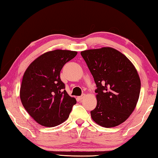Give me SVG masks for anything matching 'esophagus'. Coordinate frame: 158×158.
Instances as JSON below:
<instances>
[{
    "label": "esophagus",
    "mask_w": 158,
    "mask_h": 158,
    "mask_svg": "<svg viewBox=\"0 0 158 158\" xmlns=\"http://www.w3.org/2000/svg\"><path fill=\"white\" fill-rule=\"evenodd\" d=\"M85 94H82V96H80V97H79V99L80 100H82V99H84V98H85Z\"/></svg>",
    "instance_id": "obj_1"
}]
</instances>
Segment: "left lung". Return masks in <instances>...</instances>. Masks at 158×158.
Here are the masks:
<instances>
[{
  "instance_id": "obj_1",
  "label": "left lung",
  "mask_w": 158,
  "mask_h": 158,
  "mask_svg": "<svg viewBox=\"0 0 158 158\" xmlns=\"http://www.w3.org/2000/svg\"><path fill=\"white\" fill-rule=\"evenodd\" d=\"M80 53L97 87L92 119L103 127L118 126L132 114L138 101L141 82L138 71L125 56L111 47Z\"/></svg>"
}]
</instances>
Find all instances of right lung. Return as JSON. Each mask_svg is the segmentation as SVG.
Returning a JSON list of instances; mask_svg holds the SVG:
<instances>
[{"label": "right lung", "instance_id": "obj_1", "mask_svg": "<svg viewBox=\"0 0 158 158\" xmlns=\"http://www.w3.org/2000/svg\"><path fill=\"white\" fill-rule=\"evenodd\" d=\"M77 52L56 49L40 56L23 75L20 90L24 108L40 125L58 126L69 118L76 100L65 91L60 71Z\"/></svg>", "mask_w": 158, "mask_h": 158}]
</instances>
